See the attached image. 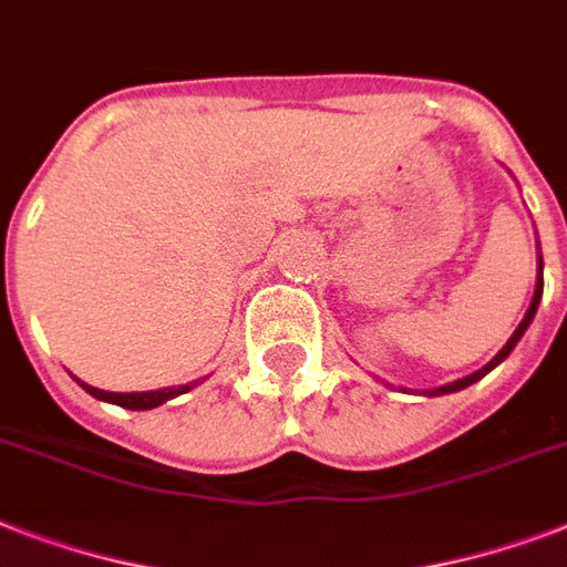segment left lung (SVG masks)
I'll list each match as a JSON object with an SVG mask.
<instances>
[{"label":"left lung","instance_id":"obj_1","mask_svg":"<svg viewBox=\"0 0 567 567\" xmlns=\"http://www.w3.org/2000/svg\"><path fill=\"white\" fill-rule=\"evenodd\" d=\"M538 274H542V265H538ZM542 288H545V282H542V276H538V282H536V293H533V302H529V309H527V315H524V320H520L518 323V329H515V332H512V338L509 341H506V347H503L501 353L494 355L492 362L485 364L483 371H476V373H471V377H465V379H458V382H450V385H441V388H432V391H426V394L430 396H435V394H450V391H462V388H467V385H474L476 379H483L485 373L492 371V368H497V364L503 362V359H506V355L512 353V350H515V344H518L520 341V336H524V332H527V327H529V320L536 318V309H538V300H542Z\"/></svg>","mask_w":567,"mask_h":567}]
</instances>
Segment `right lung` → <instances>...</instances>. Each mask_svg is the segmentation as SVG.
<instances>
[{"label":"right lung","instance_id":"obj_1","mask_svg":"<svg viewBox=\"0 0 567 567\" xmlns=\"http://www.w3.org/2000/svg\"><path fill=\"white\" fill-rule=\"evenodd\" d=\"M82 388L87 394H93L96 400H105V403L123 405V409H135V412H144V409H155V405L167 403L171 396H179L185 391H190V385H179V388H162V391H144V394H111V391H100V388L84 385Z\"/></svg>","mask_w":567,"mask_h":567}]
</instances>
